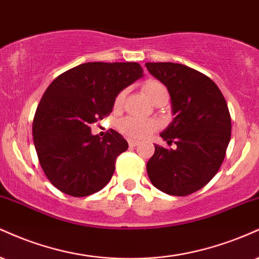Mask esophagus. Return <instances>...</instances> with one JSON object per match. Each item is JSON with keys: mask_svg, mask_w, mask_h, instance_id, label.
I'll list each match as a JSON object with an SVG mask.
<instances>
[{"mask_svg": "<svg viewBox=\"0 0 259 259\" xmlns=\"http://www.w3.org/2000/svg\"><path fill=\"white\" fill-rule=\"evenodd\" d=\"M139 144V142L138 141H135V139H128V145L131 148H133V147H137V145Z\"/></svg>", "mask_w": 259, "mask_h": 259, "instance_id": "34e87169", "label": "esophagus"}]
</instances>
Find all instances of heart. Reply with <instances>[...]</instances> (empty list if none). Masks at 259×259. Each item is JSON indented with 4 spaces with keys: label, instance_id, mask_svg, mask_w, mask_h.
Here are the masks:
<instances>
[{
    "label": "heart",
    "instance_id": "1",
    "mask_svg": "<svg viewBox=\"0 0 259 259\" xmlns=\"http://www.w3.org/2000/svg\"><path fill=\"white\" fill-rule=\"evenodd\" d=\"M143 91L151 102L156 100L161 96H168V91L162 83L156 80H149L143 84ZM124 92H120L115 98V108H120L123 104ZM118 128L124 136L133 139H143L150 136L157 128V122L151 118H141L128 116L118 123Z\"/></svg>",
    "mask_w": 259,
    "mask_h": 259
}]
</instances>
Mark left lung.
I'll return each instance as SVG.
<instances>
[{
    "label": "left lung",
    "instance_id": "1",
    "mask_svg": "<svg viewBox=\"0 0 259 259\" xmlns=\"http://www.w3.org/2000/svg\"><path fill=\"white\" fill-rule=\"evenodd\" d=\"M168 90L175 118L161 133L176 147L155 145L147 163L150 182L157 189L185 196L205 187L226 157L232 120L223 94L211 78L176 63L145 64Z\"/></svg>",
    "mask_w": 259,
    "mask_h": 259
}]
</instances>
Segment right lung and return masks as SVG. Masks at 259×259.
<instances>
[{"label":"right lung","mask_w":259,"mask_h":259,"mask_svg":"<svg viewBox=\"0 0 259 259\" xmlns=\"http://www.w3.org/2000/svg\"><path fill=\"white\" fill-rule=\"evenodd\" d=\"M143 77L138 63H84L48 86L35 112L33 144L46 177L70 196L97 193L109 183L128 143L116 131L103 138L91 123L114 108L121 91Z\"/></svg>","instance_id":"add662e5"}]
</instances>
